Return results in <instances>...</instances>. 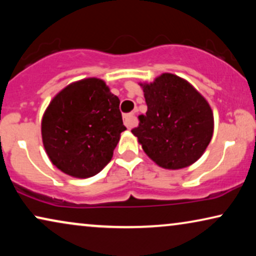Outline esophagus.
<instances>
[{"mask_svg": "<svg viewBox=\"0 0 256 256\" xmlns=\"http://www.w3.org/2000/svg\"><path fill=\"white\" fill-rule=\"evenodd\" d=\"M124 121L126 127L128 129H132L136 124V116L132 113L126 114L124 116Z\"/></svg>", "mask_w": 256, "mask_h": 256, "instance_id": "obj_1", "label": "esophagus"}]
</instances>
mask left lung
Listing matches in <instances>:
<instances>
[{
    "instance_id": "1",
    "label": "left lung",
    "mask_w": 256,
    "mask_h": 256,
    "mask_svg": "<svg viewBox=\"0 0 256 256\" xmlns=\"http://www.w3.org/2000/svg\"><path fill=\"white\" fill-rule=\"evenodd\" d=\"M148 110L132 130L143 150L164 169H183L200 158L213 135V113L186 80L163 73L141 84Z\"/></svg>"
}]
</instances>
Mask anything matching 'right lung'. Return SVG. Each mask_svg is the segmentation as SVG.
Masks as SVG:
<instances>
[{"label":"right lung","mask_w":256,"mask_h":256,"mask_svg":"<svg viewBox=\"0 0 256 256\" xmlns=\"http://www.w3.org/2000/svg\"><path fill=\"white\" fill-rule=\"evenodd\" d=\"M118 106V98L101 79H82L62 90L42 120V138L52 164L76 178L99 174L127 129Z\"/></svg>","instance_id":"1"}]
</instances>
